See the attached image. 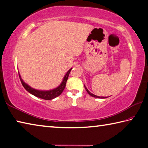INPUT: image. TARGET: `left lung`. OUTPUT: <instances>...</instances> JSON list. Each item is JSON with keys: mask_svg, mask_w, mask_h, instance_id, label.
<instances>
[{"mask_svg": "<svg viewBox=\"0 0 148 148\" xmlns=\"http://www.w3.org/2000/svg\"><path fill=\"white\" fill-rule=\"evenodd\" d=\"M85 89H86V90H87V92L88 93V95H90L91 96H92V97H95V98H107V97H100V96H96V95H93V94H92L91 92H90L89 91H88V90L87 89V88H86V87L85 86Z\"/></svg>", "mask_w": 148, "mask_h": 148, "instance_id": "8db88e82", "label": "left lung"}]
</instances>
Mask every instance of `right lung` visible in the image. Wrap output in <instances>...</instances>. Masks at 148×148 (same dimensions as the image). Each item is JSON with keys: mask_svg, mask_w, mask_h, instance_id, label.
Instances as JSON below:
<instances>
[{"mask_svg": "<svg viewBox=\"0 0 148 148\" xmlns=\"http://www.w3.org/2000/svg\"><path fill=\"white\" fill-rule=\"evenodd\" d=\"M71 70H72V69H70L69 71L66 72V74H65V77H64L62 83H61V85L59 86L58 87H57L56 88H54V89H53V90H48V91H42V90H38L34 89V88L30 87L29 85H28L26 83H25L23 82V80L21 79L19 74H18V76H19L21 82V83H22V85L24 87V88H25L28 92L31 93L32 95H34L35 96H36V97L44 99V100H52V99L55 98L56 97H58V96H60L61 94L63 92V90L65 89V88L66 83L67 79H68L69 74H70V72H71Z\"/></svg>", "mask_w": 148, "mask_h": 148, "instance_id": "add662e5", "label": "right lung"}]
</instances>
